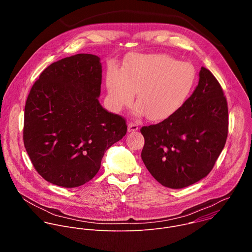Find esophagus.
I'll list each match as a JSON object with an SVG mask.
<instances>
[{
	"label": "esophagus",
	"mask_w": 252,
	"mask_h": 252,
	"mask_svg": "<svg viewBox=\"0 0 252 252\" xmlns=\"http://www.w3.org/2000/svg\"><path fill=\"white\" fill-rule=\"evenodd\" d=\"M138 130H139V126L137 124L132 123V122H130L128 124V132H136Z\"/></svg>",
	"instance_id": "esophagus-1"
}]
</instances>
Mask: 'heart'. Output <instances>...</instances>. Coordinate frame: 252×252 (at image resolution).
<instances>
[{
	"label": "heart",
	"instance_id": "1",
	"mask_svg": "<svg viewBox=\"0 0 252 252\" xmlns=\"http://www.w3.org/2000/svg\"><path fill=\"white\" fill-rule=\"evenodd\" d=\"M196 80L195 68L167 54H135L118 70L106 75L108 103L114 111L129 107L135 96L134 113L161 121L174 115L188 99Z\"/></svg>",
	"mask_w": 252,
	"mask_h": 252
}]
</instances>
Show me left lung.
I'll return each mask as SVG.
<instances>
[{
  "label": "left lung",
  "mask_w": 252,
  "mask_h": 252,
  "mask_svg": "<svg viewBox=\"0 0 252 252\" xmlns=\"http://www.w3.org/2000/svg\"><path fill=\"white\" fill-rule=\"evenodd\" d=\"M142 159L162 185L180 189L207 177L228 134V107L215 75L202 67L199 82L171 117L141 129Z\"/></svg>",
  "instance_id": "8db88e82"
}]
</instances>
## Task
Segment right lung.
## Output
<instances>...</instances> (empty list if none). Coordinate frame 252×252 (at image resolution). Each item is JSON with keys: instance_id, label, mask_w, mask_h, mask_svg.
Here are the masks:
<instances>
[{"instance_id": "add662e5", "label": "right lung", "mask_w": 252, "mask_h": 252, "mask_svg": "<svg viewBox=\"0 0 252 252\" xmlns=\"http://www.w3.org/2000/svg\"><path fill=\"white\" fill-rule=\"evenodd\" d=\"M80 53L40 73L25 105L23 140L36 172L73 188L92 180L105 152L127 132L125 120L99 102L102 64Z\"/></svg>"}]
</instances>
